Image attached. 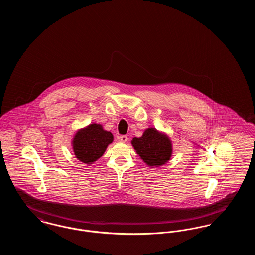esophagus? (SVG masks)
<instances>
[{
    "label": "esophagus",
    "mask_w": 255,
    "mask_h": 255,
    "mask_svg": "<svg viewBox=\"0 0 255 255\" xmlns=\"http://www.w3.org/2000/svg\"><path fill=\"white\" fill-rule=\"evenodd\" d=\"M120 140H121L122 142H126V141L128 140V136H127V135H121V136H120Z\"/></svg>",
    "instance_id": "1"
}]
</instances>
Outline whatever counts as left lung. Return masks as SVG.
Wrapping results in <instances>:
<instances>
[{
	"instance_id": "1",
	"label": "left lung",
	"mask_w": 255,
	"mask_h": 255,
	"mask_svg": "<svg viewBox=\"0 0 255 255\" xmlns=\"http://www.w3.org/2000/svg\"><path fill=\"white\" fill-rule=\"evenodd\" d=\"M135 152L149 166L165 164L172 155V144L169 137L159 133L155 128H149L140 137L132 140Z\"/></svg>"
}]
</instances>
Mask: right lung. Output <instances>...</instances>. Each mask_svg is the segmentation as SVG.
I'll list each match as a JSON object with an SVG mask.
<instances>
[{"label":"right lung","mask_w":255,"mask_h":255,"mask_svg":"<svg viewBox=\"0 0 255 255\" xmlns=\"http://www.w3.org/2000/svg\"><path fill=\"white\" fill-rule=\"evenodd\" d=\"M113 140L112 133L105 131L101 124L92 123L75 133L73 139V152L78 160L91 164L102 157Z\"/></svg>","instance_id":"right-lung-1"}]
</instances>
